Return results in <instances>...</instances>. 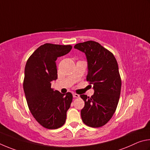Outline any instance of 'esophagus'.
Returning <instances> with one entry per match:
<instances>
[{"mask_svg": "<svg viewBox=\"0 0 150 150\" xmlns=\"http://www.w3.org/2000/svg\"><path fill=\"white\" fill-rule=\"evenodd\" d=\"M79 95H78V94H77V93H73V97L74 98H79Z\"/></svg>", "mask_w": 150, "mask_h": 150, "instance_id": "34e87169", "label": "esophagus"}]
</instances>
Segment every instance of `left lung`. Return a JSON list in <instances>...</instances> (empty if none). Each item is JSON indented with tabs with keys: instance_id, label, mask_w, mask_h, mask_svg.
Wrapping results in <instances>:
<instances>
[{
	"instance_id": "8db88e82",
	"label": "left lung",
	"mask_w": 150,
	"mask_h": 150,
	"mask_svg": "<svg viewBox=\"0 0 150 150\" xmlns=\"http://www.w3.org/2000/svg\"><path fill=\"white\" fill-rule=\"evenodd\" d=\"M74 48L86 54L88 70L86 80L94 90L90 98L80 95L85 103L81 117L89 127H101L111 119L119 101L121 79L117 60L111 52L93 41L78 43Z\"/></svg>"
}]
</instances>
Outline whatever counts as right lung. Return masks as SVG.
Instances as JSON below:
<instances>
[{
    "label": "right lung",
    "instance_id": "obj_1",
    "mask_svg": "<svg viewBox=\"0 0 150 150\" xmlns=\"http://www.w3.org/2000/svg\"><path fill=\"white\" fill-rule=\"evenodd\" d=\"M72 48L71 45L45 43L37 49L26 62L23 87L28 105L37 121L48 129L63 126L72 103V93H60L51 88V82L57 79L55 61Z\"/></svg>",
    "mask_w": 150,
    "mask_h": 150
}]
</instances>
